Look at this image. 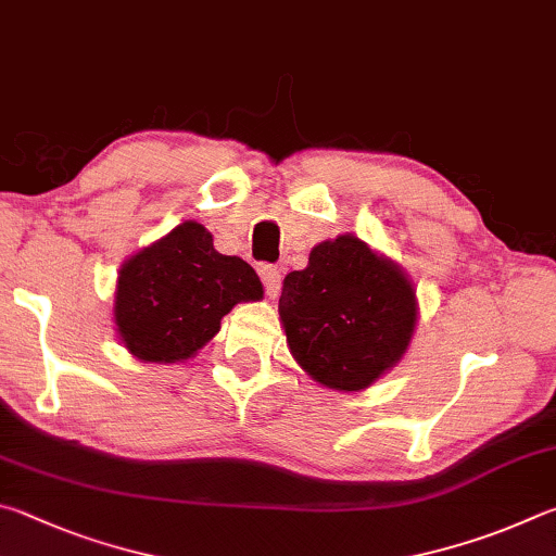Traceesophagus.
<instances>
[{
    "instance_id": "34e87169",
    "label": "esophagus",
    "mask_w": 556,
    "mask_h": 556,
    "mask_svg": "<svg viewBox=\"0 0 556 556\" xmlns=\"http://www.w3.org/2000/svg\"><path fill=\"white\" fill-rule=\"evenodd\" d=\"M258 276L263 280V288H266L268 298H276L280 293V270L276 266H270V263H263L258 268Z\"/></svg>"
}]
</instances>
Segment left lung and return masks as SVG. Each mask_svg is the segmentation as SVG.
Returning <instances> with one entry per match:
<instances>
[{"instance_id": "8db88e82", "label": "left lung", "mask_w": 556, "mask_h": 556, "mask_svg": "<svg viewBox=\"0 0 556 556\" xmlns=\"http://www.w3.org/2000/svg\"><path fill=\"white\" fill-rule=\"evenodd\" d=\"M278 313L295 362L337 391H362L391 371L417 323L410 280L349 233L288 273Z\"/></svg>"}]
</instances>
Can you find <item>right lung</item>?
Here are the masks:
<instances>
[{
	"label": "right lung",
	"instance_id": "add662e5",
	"mask_svg": "<svg viewBox=\"0 0 556 556\" xmlns=\"http://www.w3.org/2000/svg\"><path fill=\"white\" fill-rule=\"evenodd\" d=\"M261 295V280L247 261L214 249L202 224L182 222L124 263L114 319L136 358L175 364L207 344L233 305Z\"/></svg>",
	"mask_w": 556,
	"mask_h": 556
}]
</instances>
